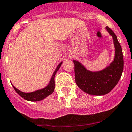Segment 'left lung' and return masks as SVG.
<instances>
[{"instance_id": "1", "label": "left lung", "mask_w": 132, "mask_h": 132, "mask_svg": "<svg viewBox=\"0 0 132 132\" xmlns=\"http://www.w3.org/2000/svg\"><path fill=\"white\" fill-rule=\"evenodd\" d=\"M112 36L116 50L115 58L110 66L98 72L87 71L79 62L73 61L75 78L78 87L85 93L93 95H104L115 87L122 76L123 69V58L121 45L114 31L106 27Z\"/></svg>"}]
</instances>
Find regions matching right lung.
<instances>
[{
	"label": "right lung",
	"mask_w": 132,
	"mask_h": 132,
	"mask_svg": "<svg viewBox=\"0 0 132 132\" xmlns=\"http://www.w3.org/2000/svg\"><path fill=\"white\" fill-rule=\"evenodd\" d=\"M62 62H61L58 65L57 67L56 68L55 71L53 73V75H52V77L50 80V82L47 87L45 88H43V89L39 90H36V91L32 92V93H23V92L20 91L19 90H18L16 88H15L13 86V88H14V90H16V92L19 94L20 96H22L23 98H24L25 100L29 101H39L42 100V99L45 98L47 96H48L49 95H50L51 94H52L53 91H54L55 88V75L56 73L57 72V71L59 70V67H61Z\"/></svg>",
	"instance_id": "obj_1"
}]
</instances>
